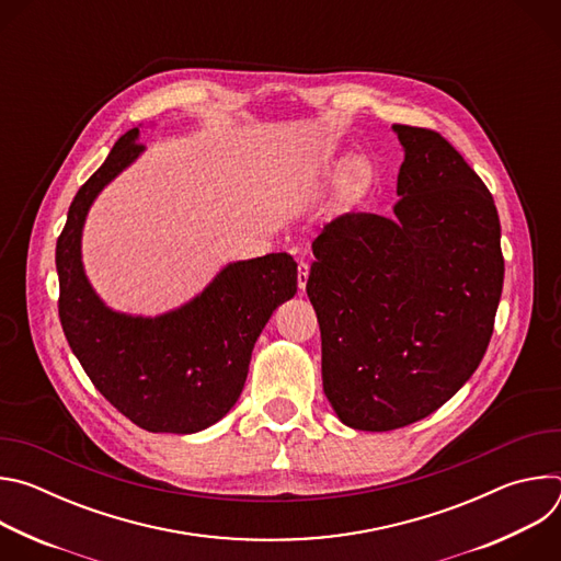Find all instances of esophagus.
<instances>
[{
    "label": "esophagus",
    "mask_w": 561,
    "mask_h": 561,
    "mask_svg": "<svg viewBox=\"0 0 561 561\" xmlns=\"http://www.w3.org/2000/svg\"><path fill=\"white\" fill-rule=\"evenodd\" d=\"M308 273H310L308 262H299V264H297V284H299V290L306 288V284H308Z\"/></svg>",
    "instance_id": "1"
}]
</instances>
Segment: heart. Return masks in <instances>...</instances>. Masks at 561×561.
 Segmentation results:
<instances>
[{
  "label": "heart",
  "mask_w": 561,
  "mask_h": 561,
  "mask_svg": "<svg viewBox=\"0 0 561 561\" xmlns=\"http://www.w3.org/2000/svg\"><path fill=\"white\" fill-rule=\"evenodd\" d=\"M366 162H364V159L362 157H353L351 159V162L346 164V175L348 178H353V180H357V178H362L364 173H366Z\"/></svg>",
  "instance_id": "b5f03b06"
}]
</instances>
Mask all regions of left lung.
I'll list each match as a JSON object with an SVG mask.
<instances>
[{
    "mask_svg": "<svg viewBox=\"0 0 561 561\" xmlns=\"http://www.w3.org/2000/svg\"><path fill=\"white\" fill-rule=\"evenodd\" d=\"M392 130L404 148L392 217L327 224L306 284L329 402L346 426L375 433L424 420L470 379L504 284L491 191L439 133Z\"/></svg>",
    "mask_w": 561,
    "mask_h": 561,
    "instance_id": "1",
    "label": "left lung"
}]
</instances>
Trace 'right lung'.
I'll use <instances>...</instances> for the list:
<instances>
[{
	"mask_svg": "<svg viewBox=\"0 0 561 561\" xmlns=\"http://www.w3.org/2000/svg\"><path fill=\"white\" fill-rule=\"evenodd\" d=\"M122 135L77 191L57 239L59 322L95 388L148 433L188 435L219 422L242 394L251 355L273 310L297 293L288 253L232 262L188 304L157 317L108 308L82 264V228L102 188L144 146Z\"/></svg>",
	"mask_w": 561,
	"mask_h": 561,
	"instance_id": "obj_1",
	"label": "right lung"
}]
</instances>
